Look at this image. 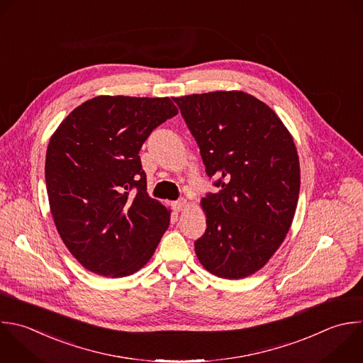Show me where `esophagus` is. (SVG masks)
<instances>
[{
	"label": "esophagus",
	"mask_w": 363,
	"mask_h": 363,
	"mask_svg": "<svg viewBox=\"0 0 363 363\" xmlns=\"http://www.w3.org/2000/svg\"><path fill=\"white\" fill-rule=\"evenodd\" d=\"M186 207H187V201H186V200H183V199H182V200H179V201H174V203H173V208H174L177 213L183 211Z\"/></svg>",
	"instance_id": "34e87169"
}]
</instances>
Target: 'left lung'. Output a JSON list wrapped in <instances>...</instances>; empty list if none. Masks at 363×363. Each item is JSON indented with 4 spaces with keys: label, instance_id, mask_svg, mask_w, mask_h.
Returning <instances> with one entry per match:
<instances>
[{
    "label": "left lung",
    "instance_id": "obj_1",
    "mask_svg": "<svg viewBox=\"0 0 363 363\" xmlns=\"http://www.w3.org/2000/svg\"><path fill=\"white\" fill-rule=\"evenodd\" d=\"M197 140L207 174L221 190L201 199L207 230L194 242L213 275L241 279L261 269L292 224L299 159L289 130L242 91L173 98Z\"/></svg>",
    "mask_w": 363,
    "mask_h": 363
}]
</instances>
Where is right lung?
Instances as JSON below:
<instances>
[{"label":"right lung","instance_id":"1","mask_svg":"<svg viewBox=\"0 0 363 363\" xmlns=\"http://www.w3.org/2000/svg\"><path fill=\"white\" fill-rule=\"evenodd\" d=\"M177 113L170 98L102 95L75 108L51 136V214L67 248L91 272L119 278L139 271L167 230L172 211L149 197L139 152Z\"/></svg>","mask_w":363,"mask_h":363}]
</instances>
